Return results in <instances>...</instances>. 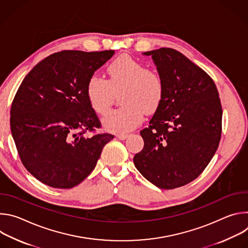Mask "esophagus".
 Here are the masks:
<instances>
[{
	"label": "esophagus",
	"mask_w": 248,
	"mask_h": 248,
	"mask_svg": "<svg viewBox=\"0 0 248 248\" xmlns=\"http://www.w3.org/2000/svg\"><path fill=\"white\" fill-rule=\"evenodd\" d=\"M127 136H128V134H125V133H120V134L117 135V137H118L120 140H124V139L127 138Z\"/></svg>",
	"instance_id": "1"
}]
</instances>
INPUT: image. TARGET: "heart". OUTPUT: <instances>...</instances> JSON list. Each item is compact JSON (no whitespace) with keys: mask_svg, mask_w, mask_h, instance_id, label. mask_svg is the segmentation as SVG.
Listing matches in <instances>:
<instances>
[{"mask_svg":"<svg viewBox=\"0 0 248 248\" xmlns=\"http://www.w3.org/2000/svg\"><path fill=\"white\" fill-rule=\"evenodd\" d=\"M108 79L92 76L86 84L90 107L99 115L110 109L114 93H121L119 109L112 110L103 119L104 127L115 133L127 132L143 121L144 113L152 114L159 107L165 94L162 76L145 63L124 55L107 67Z\"/></svg>","mask_w":248,"mask_h":248,"instance_id":"b5f03b06","label":"heart"}]
</instances>
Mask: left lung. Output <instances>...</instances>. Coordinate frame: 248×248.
Segmentation results:
<instances>
[{"mask_svg":"<svg viewBox=\"0 0 248 248\" xmlns=\"http://www.w3.org/2000/svg\"><path fill=\"white\" fill-rule=\"evenodd\" d=\"M143 54L152 57L165 94L148 127L140 131L144 147L133 163L154 186L172 189L195 180L213 158L222 134V105L213 79L179 51Z\"/></svg>","mask_w":248,"mask_h":248,"instance_id":"obj_1","label":"left lung"}]
</instances>
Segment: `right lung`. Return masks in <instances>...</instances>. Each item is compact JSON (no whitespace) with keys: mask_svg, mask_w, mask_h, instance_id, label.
<instances>
[{"mask_svg":"<svg viewBox=\"0 0 248 248\" xmlns=\"http://www.w3.org/2000/svg\"><path fill=\"white\" fill-rule=\"evenodd\" d=\"M115 51H62L35 65L12 104L11 130L25 169L54 188H72L94 170L114 138L101 127L86 96L90 77Z\"/></svg>","mask_w":248,"mask_h":248,"instance_id":"right-lung-1","label":"right lung"}]
</instances>
